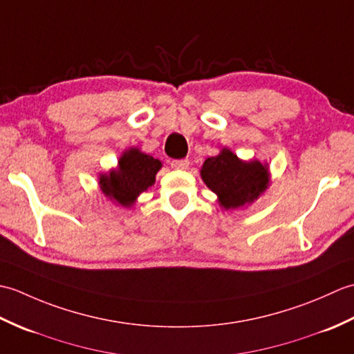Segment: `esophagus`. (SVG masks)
Returning <instances> with one entry per match:
<instances>
[{"label": "esophagus", "mask_w": 354, "mask_h": 354, "mask_svg": "<svg viewBox=\"0 0 354 354\" xmlns=\"http://www.w3.org/2000/svg\"><path fill=\"white\" fill-rule=\"evenodd\" d=\"M170 165H171V169H175V170H187L190 165V161L189 160H173L170 162Z\"/></svg>", "instance_id": "1"}]
</instances>
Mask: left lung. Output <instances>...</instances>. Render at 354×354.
I'll return each mask as SVG.
<instances>
[{
  "label": "left lung",
  "mask_w": 354,
  "mask_h": 354,
  "mask_svg": "<svg viewBox=\"0 0 354 354\" xmlns=\"http://www.w3.org/2000/svg\"><path fill=\"white\" fill-rule=\"evenodd\" d=\"M201 178L217 196L219 207L225 209L251 205L270 184L268 162L240 160L228 147H222L216 156L207 158L201 167Z\"/></svg>",
  "instance_id": "obj_1"
}]
</instances>
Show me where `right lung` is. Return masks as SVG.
<instances>
[{
    "label": "right lung",
    "instance_id": "1",
    "mask_svg": "<svg viewBox=\"0 0 354 354\" xmlns=\"http://www.w3.org/2000/svg\"><path fill=\"white\" fill-rule=\"evenodd\" d=\"M162 162L152 155L129 147L120 155L117 167L99 175V187L109 201L124 208H131L142 192L155 184L156 173Z\"/></svg>",
    "mask_w": 354,
    "mask_h": 354
}]
</instances>
